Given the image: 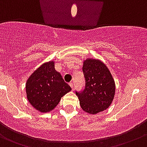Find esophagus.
<instances>
[{
    "instance_id": "esophagus-1",
    "label": "esophagus",
    "mask_w": 147,
    "mask_h": 147,
    "mask_svg": "<svg viewBox=\"0 0 147 147\" xmlns=\"http://www.w3.org/2000/svg\"><path fill=\"white\" fill-rule=\"evenodd\" d=\"M69 86H71V87L73 89V88H74V83H73V82H70V83H69Z\"/></svg>"
}]
</instances>
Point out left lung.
Returning <instances> with one entry per match:
<instances>
[{
    "label": "left lung",
    "instance_id": "8db88e82",
    "mask_svg": "<svg viewBox=\"0 0 147 147\" xmlns=\"http://www.w3.org/2000/svg\"><path fill=\"white\" fill-rule=\"evenodd\" d=\"M82 71L85 87L82 92H76V94L82 110L95 115L111 105L115 92V81L105 64L100 60L86 59Z\"/></svg>",
    "mask_w": 147,
    "mask_h": 147
}]
</instances>
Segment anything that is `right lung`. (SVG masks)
Masks as SVG:
<instances>
[{"instance_id":"1","label":"right lung","mask_w":147,"mask_h":147,"mask_svg":"<svg viewBox=\"0 0 147 147\" xmlns=\"http://www.w3.org/2000/svg\"><path fill=\"white\" fill-rule=\"evenodd\" d=\"M71 90L62 76L55 69V62L49 61L32 74L26 84L28 101L38 111L47 113L53 110L61 99Z\"/></svg>"}]
</instances>
